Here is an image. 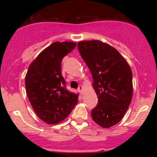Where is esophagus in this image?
Returning a JSON list of instances; mask_svg holds the SVG:
<instances>
[{"mask_svg": "<svg viewBox=\"0 0 157 157\" xmlns=\"http://www.w3.org/2000/svg\"><path fill=\"white\" fill-rule=\"evenodd\" d=\"M82 89H83V88H82V86H79V88H78V91H80V93H82Z\"/></svg>", "mask_w": 157, "mask_h": 157, "instance_id": "34e87169", "label": "esophagus"}]
</instances>
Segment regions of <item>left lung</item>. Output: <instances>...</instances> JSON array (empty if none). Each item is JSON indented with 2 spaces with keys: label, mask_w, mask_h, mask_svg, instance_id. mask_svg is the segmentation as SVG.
Returning <instances> with one entry per match:
<instances>
[{
  "label": "left lung",
  "mask_w": 157,
  "mask_h": 157,
  "mask_svg": "<svg viewBox=\"0 0 157 157\" xmlns=\"http://www.w3.org/2000/svg\"><path fill=\"white\" fill-rule=\"evenodd\" d=\"M77 47L91 71L98 97L91 117L102 127H111L122 120L132 99L130 66L116 48L100 40L81 41Z\"/></svg>",
  "instance_id": "8db88e82"
}]
</instances>
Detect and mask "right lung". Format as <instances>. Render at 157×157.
I'll return each instance as SVG.
<instances>
[{"mask_svg": "<svg viewBox=\"0 0 157 157\" xmlns=\"http://www.w3.org/2000/svg\"><path fill=\"white\" fill-rule=\"evenodd\" d=\"M76 46L71 42H55L41 52L29 67L25 85L29 100L40 119L58 123L71 112L78 94L66 89L61 71L63 58Z\"/></svg>", "mask_w": 157, "mask_h": 157, "instance_id": "right-lung-1", "label": "right lung"}]
</instances>
